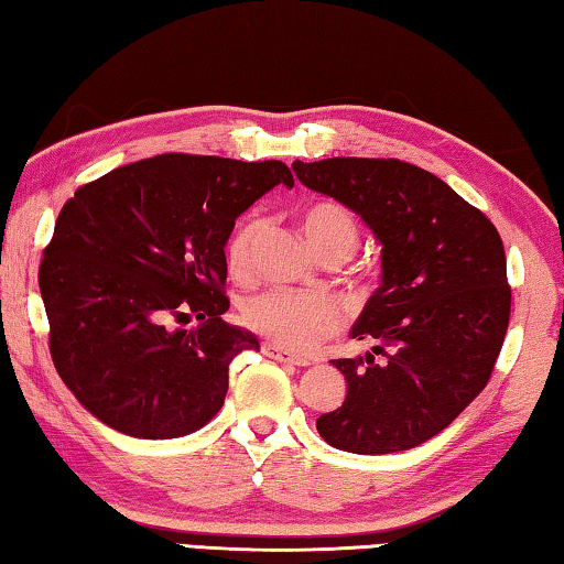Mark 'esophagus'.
<instances>
[{"mask_svg":"<svg viewBox=\"0 0 564 564\" xmlns=\"http://www.w3.org/2000/svg\"><path fill=\"white\" fill-rule=\"evenodd\" d=\"M262 351L267 354V357L274 359V361H284V364H294V367H307V359L297 357V354L280 347V344H272V341H264L262 344Z\"/></svg>","mask_w":564,"mask_h":564,"instance_id":"34e87169","label":"esophagus"}]
</instances>
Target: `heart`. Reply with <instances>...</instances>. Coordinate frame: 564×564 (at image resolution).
<instances>
[{"label":"heart","instance_id":"obj_1","mask_svg":"<svg viewBox=\"0 0 564 564\" xmlns=\"http://www.w3.org/2000/svg\"><path fill=\"white\" fill-rule=\"evenodd\" d=\"M302 230L310 245L322 257H349L357 250L359 227L347 207L334 200L312 203L302 210ZM262 220L247 215L227 240V264L230 272L245 274L252 264L257 237ZM341 307L329 294L304 290H264L242 302V322L252 332L290 349H310L341 327Z\"/></svg>","mask_w":564,"mask_h":564}]
</instances>
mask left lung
<instances>
[{"instance_id": "left-lung-1", "label": "left lung", "mask_w": 564, "mask_h": 564, "mask_svg": "<svg viewBox=\"0 0 564 564\" xmlns=\"http://www.w3.org/2000/svg\"><path fill=\"white\" fill-rule=\"evenodd\" d=\"M292 171L361 215L381 242V284L351 327L377 347L332 361L347 399L317 419L319 436L361 456L416 448L486 389L498 361L510 284L496 225L399 158L294 161Z\"/></svg>"}]
</instances>
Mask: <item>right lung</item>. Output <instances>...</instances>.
Segmentation results:
<instances>
[{"label":"right lung","instance_id":"obj_1","mask_svg":"<svg viewBox=\"0 0 564 564\" xmlns=\"http://www.w3.org/2000/svg\"><path fill=\"white\" fill-rule=\"evenodd\" d=\"M282 161L163 153L78 187L39 267L48 351L86 411L133 438H177L223 409L230 361L260 349L223 322L225 245ZM204 324L187 333L174 324Z\"/></svg>","mask_w":564,"mask_h":564}]
</instances>
